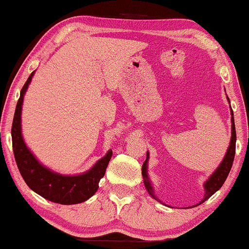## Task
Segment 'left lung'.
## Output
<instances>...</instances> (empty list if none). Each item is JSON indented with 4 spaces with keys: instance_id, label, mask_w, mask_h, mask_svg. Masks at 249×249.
I'll return each instance as SVG.
<instances>
[{
    "instance_id": "1",
    "label": "left lung",
    "mask_w": 249,
    "mask_h": 249,
    "mask_svg": "<svg viewBox=\"0 0 249 249\" xmlns=\"http://www.w3.org/2000/svg\"><path fill=\"white\" fill-rule=\"evenodd\" d=\"M227 100L230 102L229 96H227ZM231 114H232V118H231V121H232V136H231V142L229 145V149H227L226 155H225L224 160H221L220 165L215 169V171L210 176L209 179L204 183V189H205V196H204V199L200 201L199 204H203L204 201L209 199L212 195H214L215 192L218 191L219 189L223 186V184L226 180L227 176H229L231 168H232L233 160H234V155H235V142H236V134H235V124H234V116H233V110L231 108ZM148 160H149V153H147V159H145L144 163L142 165V176L143 179H144V186L149 192V195L154 198V199L159 200V198L154 195V189L151 186L150 180H149L148 176ZM160 201V200H159ZM198 204V205H199Z\"/></svg>"
}]
</instances>
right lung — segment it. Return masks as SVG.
<instances>
[{"instance_id":"obj_1","label":"right lung","mask_w":249,"mask_h":249,"mask_svg":"<svg viewBox=\"0 0 249 249\" xmlns=\"http://www.w3.org/2000/svg\"><path fill=\"white\" fill-rule=\"evenodd\" d=\"M34 74L35 72H32L29 75L28 80L20 90L18 102L15 110L13 127H11L13 150L17 168L26 185L45 199L63 205L83 203L92 197L98 190L99 182L105 176L113 151H108L93 165V168L77 176H65V175L57 174L40 164L34 154L26 147L22 136V127H20L23 99Z\"/></svg>"}]
</instances>
